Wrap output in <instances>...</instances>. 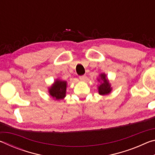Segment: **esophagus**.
<instances>
[{
	"instance_id": "34e87169",
	"label": "esophagus",
	"mask_w": 155,
	"mask_h": 155,
	"mask_svg": "<svg viewBox=\"0 0 155 155\" xmlns=\"http://www.w3.org/2000/svg\"><path fill=\"white\" fill-rule=\"evenodd\" d=\"M79 78L81 81H86V79H87V77H86L85 75H82V76H80Z\"/></svg>"
}]
</instances>
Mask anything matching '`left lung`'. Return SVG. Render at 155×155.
Returning a JSON list of instances; mask_svg holds the SVG:
<instances>
[{
    "label": "left lung",
    "mask_w": 155,
    "mask_h": 155,
    "mask_svg": "<svg viewBox=\"0 0 155 155\" xmlns=\"http://www.w3.org/2000/svg\"><path fill=\"white\" fill-rule=\"evenodd\" d=\"M101 80L103 81V83H101V85H100L98 87V91L99 94L101 95H106V94H108L111 91V87L110 84L109 83V81H107L106 78V75L104 74H101ZM99 81V80H98Z\"/></svg>",
    "instance_id": "1"
}]
</instances>
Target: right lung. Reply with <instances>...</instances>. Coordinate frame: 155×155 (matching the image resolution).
Masks as SVG:
<instances>
[{"instance_id":"obj_1","label":"right lung","mask_w":155,"mask_h":155,"mask_svg":"<svg viewBox=\"0 0 155 155\" xmlns=\"http://www.w3.org/2000/svg\"><path fill=\"white\" fill-rule=\"evenodd\" d=\"M66 91V81H56L54 85L50 88L49 93L52 98L56 100L63 99L65 96Z\"/></svg>"}]
</instances>
